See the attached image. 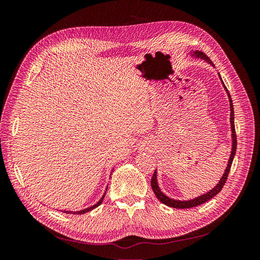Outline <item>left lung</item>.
Segmentation results:
<instances>
[{
  "mask_svg": "<svg viewBox=\"0 0 260 260\" xmlns=\"http://www.w3.org/2000/svg\"><path fill=\"white\" fill-rule=\"evenodd\" d=\"M194 54L196 55L198 57H201L203 59H205L206 61L208 62H211L210 59L206 56L205 54L202 53V52H194ZM212 65V62H211ZM220 76V75H219ZM221 78V77H220ZM224 89L228 93V96H229V101H230V111H231V117H230V121H231V130H232V151H231V155H230V158H229V161H228V166L224 170V174L222 176V178L220 179L219 183L212 188V190H210L209 192H207L206 194H203L201 196H199V198L196 199H193V200H190V201H176V200H172V199H169L168 196L165 195L161 191L160 188L158 186V183H157V172L156 170L154 171V175L152 177V181H151V185H152V188L153 191L156 195V198L158 199L162 204H165V205H167L169 207H172V208H191V207H195V206H199L201 205V204L205 203L209 200H211L214 196H216L220 191L222 190V187L225 183V181L228 179V176H229V172H230V168H231V165H232V161H233V158H234V155H235V152H237V144H238V141H237V133H235V128H234V111H233V103H232V100H231V96H230V93L228 92L226 88L224 83L222 82Z\"/></svg>",
  "mask_w": 260,
  "mask_h": 260,
  "instance_id": "1",
  "label": "left lung"
}]
</instances>
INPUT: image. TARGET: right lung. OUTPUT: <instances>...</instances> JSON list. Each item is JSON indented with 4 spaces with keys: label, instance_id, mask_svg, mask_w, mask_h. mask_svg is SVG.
I'll return each mask as SVG.
<instances>
[{
    "label": "right lung",
    "instance_id": "right-lung-1",
    "mask_svg": "<svg viewBox=\"0 0 260 260\" xmlns=\"http://www.w3.org/2000/svg\"><path fill=\"white\" fill-rule=\"evenodd\" d=\"M106 191H107V187H106ZM106 191H105V193H104V195L102 196V199L95 204V205H93V206H91V207H89V208H85V209H83V210H80V211H74V212H72V211H68V210H64V212H66V214H74V215H82V214H85V212H88V211H90V210H92V209H94V208H96L98 206H100L101 204H102V202H103V200H104V196H105V194H106Z\"/></svg>",
    "mask_w": 260,
    "mask_h": 260
}]
</instances>
